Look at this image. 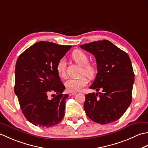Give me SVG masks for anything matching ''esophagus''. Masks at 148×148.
Masks as SVG:
<instances>
[{"label":"esophagus","mask_w":148,"mask_h":148,"mask_svg":"<svg viewBox=\"0 0 148 148\" xmlns=\"http://www.w3.org/2000/svg\"><path fill=\"white\" fill-rule=\"evenodd\" d=\"M76 92H70V93H69V95H70V96L74 95H76Z\"/></svg>","instance_id":"obj_1"}]
</instances>
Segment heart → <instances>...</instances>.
<instances>
[{
	"label": "heart",
	"mask_w": 148,
	"mask_h": 148,
	"mask_svg": "<svg viewBox=\"0 0 148 148\" xmlns=\"http://www.w3.org/2000/svg\"><path fill=\"white\" fill-rule=\"evenodd\" d=\"M72 57L74 60L80 66H82L81 72L92 79L96 76L97 70L95 65L89 64L88 56L84 51L80 49H76L72 52ZM56 71L60 76L64 77L66 72V60L62 58L58 60L56 64ZM88 83V80L84 76L79 78H71L65 81V86L68 92H79Z\"/></svg>",
	"instance_id": "1"
}]
</instances>
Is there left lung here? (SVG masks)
<instances>
[{"mask_svg": "<svg viewBox=\"0 0 148 148\" xmlns=\"http://www.w3.org/2000/svg\"><path fill=\"white\" fill-rule=\"evenodd\" d=\"M96 58L97 74L90 88L101 92L86 94L84 109L100 124L120 118L132 102L135 75L129 56L108 40L80 45Z\"/></svg>", "mask_w": 148, "mask_h": 148, "instance_id": "left-lung-1", "label": "left lung"}]
</instances>
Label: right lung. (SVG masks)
I'll list each match as a JSON object with an SVG mask.
<instances>
[{
    "instance_id": "add662e5",
    "label": "right lung",
    "mask_w": 148,
    "mask_h": 148,
    "mask_svg": "<svg viewBox=\"0 0 148 148\" xmlns=\"http://www.w3.org/2000/svg\"><path fill=\"white\" fill-rule=\"evenodd\" d=\"M71 46L40 41L19 56L15 67L14 93L23 114L31 123L50 127L64 117L65 87L61 81L56 64ZM52 94V99L49 97Z\"/></svg>"
}]
</instances>
